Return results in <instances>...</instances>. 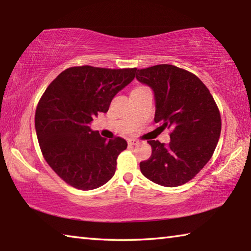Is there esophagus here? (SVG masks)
<instances>
[{
    "label": "esophagus",
    "instance_id": "esophagus-1",
    "mask_svg": "<svg viewBox=\"0 0 251 251\" xmlns=\"http://www.w3.org/2000/svg\"><path fill=\"white\" fill-rule=\"evenodd\" d=\"M137 144H138V141H136V139H133V138L128 139V145L135 146V145H137Z\"/></svg>",
    "mask_w": 251,
    "mask_h": 251
}]
</instances>
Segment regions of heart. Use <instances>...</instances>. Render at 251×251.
<instances>
[{
  "label": "heart",
  "mask_w": 251,
  "mask_h": 251,
  "mask_svg": "<svg viewBox=\"0 0 251 251\" xmlns=\"http://www.w3.org/2000/svg\"><path fill=\"white\" fill-rule=\"evenodd\" d=\"M137 88H138V87H137Z\"/></svg>",
  "instance_id": "heart-1"
}]
</instances>
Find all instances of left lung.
<instances>
[{
  "label": "left lung",
  "instance_id": "obj_1",
  "mask_svg": "<svg viewBox=\"0 0 251 251\" xmlns=\"http://www.w3.org/2000/svg\"><path fill=\"white\" fill-rule=\"evenodd\" d=\"M136 78L154 91L155 123L171 129L168 145L148 141L151 156L141 161V172L161 186L184 185L201 171L217 146L222 130L218 106L196 75L177 66L138 70Z\"/></svg>",
  "mask_w": 251,
  "mask_h": 251
}]
</instances>
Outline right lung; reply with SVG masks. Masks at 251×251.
I'll return each mask as SVG.
<instances>
[{"label": "right lung", "instance_id": "obj_1", "mask_svg": "<svg viewBox=\"0 0 251 251\" xmlns=\"http://www.w3.org/2000/svg\"><path fill=\"white\" fill-rule=\"evenodd\" d=\"M137 69L88 65L63 71L37 104L35 129L46 163L66 184L80 190L99 188L114 176L117 157L127 148L122 137L106 141L88 124L106 113Z\"/></svg>", "mask_w": 251, "mask_h": 251}]
</instances>
